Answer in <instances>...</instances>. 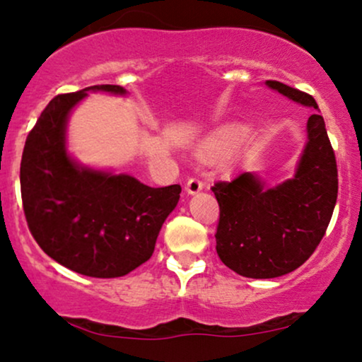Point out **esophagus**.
Listing matches in <instances>:
<instances>
[{
  "instance_id": "obj_1",
  "label": "esophagus",
  "mask_w": 362,
  "mask_h": 362,
  "mask_svg": "<svg viewBox=\"0 0 362 362\" xmlns=\"http://www.w3.org/2000/svg\"><path fill=\"white\" fill-rule=\"evenodd\" d=\"M202 187H204V186H202V182L197 180V177H191V180L186 182L185 189H186L187 194H197V192H199Z\"/></svg>"
}]
</instances>
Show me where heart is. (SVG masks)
<instances>
[{"label": "heart", "mask_w": 362, "mask_h": 362, "mask_svg": "<svg viewBox=\"0 0 362 362\" xmlns=\"http://www.w3.org/2000/svg\"><path fill=\"white\" fill-rule=\"evenodd\" d=\"M235 140V132L234 130H222V132H216L207 135L206 138L196 145V153L199 156L204 158H211L219 155L221 151H224L227 146L230 145L232 141Z\"/></svg>", "instance_id": "obj_1"}]
</instances>
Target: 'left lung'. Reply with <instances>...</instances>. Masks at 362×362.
<instances>
[{"instance_id":"obj_1","label":"left lung","mask_w":362,"mask_h":362,"mask_svg":"<svg viewBox=\"0 0 362 362\" xmlns=\"http://www.w3.org/2000/svg\"><path fill=\"white\" fill-rule=\"evenodd\" d=\"M265 86L300 105L318 103L276 81ZM219 202L216 250L224 265L247 279H275L303 265L323 239L338 197V170L325 120L313 113L291 180L265 187L260 176L240 171L212 186Z\"/></svg>"}]
</instances>
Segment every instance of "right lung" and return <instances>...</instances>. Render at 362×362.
<instances>
[{"label":"right lung","instance_id":"add662e5","mask_svg":"<svg viewBox=\"0 0 362 362\" xmlns=\"http://www.w3.org/2000/svg\"><path fill=\"white\" fill-rule=\"evenodd\" d=\"M88 92L128 93L120 86H92L49 102L24 145L23 207L33 237L57 264L115 279L153 255L181 186L150 187L125 173L81 165L69 153V117Z\"/></svg>","mask_w":362,"mask_h":362}]
</instances>
